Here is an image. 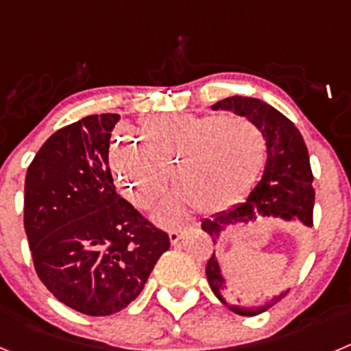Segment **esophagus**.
<instances>
[{
    "label": "esophagus",
    "mask_w": 351,
    "mask_h": 351,
    "mask_svg": "<svg viewBox=\"0 0 351 351\" xmlns=\"http://www.w3.org/2000/svg\"><path fill=\"white\" fill-rule=\"evenodd\" d=\"M182 237V232L181 230H170L169 232V239L172 244H178Z\"/></svg>",
    "instance_id": "34e87169"
}]
</instances>
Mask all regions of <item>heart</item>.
<instances>
[{"mask_svg": "<svg viewBox=\"0 0 351 351\" xmlns=\"http://www.w3.org/2000/svg\"><path fill=\"white\" fill-rule=\"evenodd\" d=\"M136 138L121 132L110 147L119 190L138 209H149L176 184L198 210L216 213L239 202L258 179L267 160V138L256 123L225 114L163 116L141 123ZM187 198H173L154 213L165 226L182 223Z\"/></svg>", "mask_w": 351, "mask_h": 351, "instance_id": "heart-1", "label": "heart"}]
</instances>
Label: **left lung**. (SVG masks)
Returning <instances> with one entry per match:
<instances>
[{
	"label": "left lung",
	"mask_w": 351,
	"mask_h": 351,
	"mask_svg": "<svg viewBox=\"0 0 351 351\" xmlns=\"http://www.w3.org/2000/svg\"><path fill=\"white\" fill-rule=\"evenodd\" d=\"M213 110H230L237 116L256 123L267 138V161L262 179L250 191L246 200L232 209L214 214L213 218L204 219L202 230H206L213 239H218L226 226L255 221L256 216L300 221L306 226H313V207H315L313 172L309 165L308 147L295 125L280 110H276L274 107L258 98H250V96L225 98L214 104ZM206 274L214 295L230 311L241 316H255L267 311L290 290V288L281 290L280 293L260 302L243 304L241 300H235L232 297L230 283L226 281V276L221 272V265L214 253L207 262Z\"/></svg>",
	"instance_id": "8db88e82"
}]
</instances>
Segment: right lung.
I'll return each mask as SVG.
<instances>
[{"label":"right lung","instance_id":"right-lung-1","mask_svg":"<svg viewBox=\"0 0 351 351\" xmlns=\"http://www.w3.org/2000/svg\"><path fill=\"white\" fill-rule=\"evenodd\" d=\"M119 114H98L58 130L27 167L24 228L36 274L56 299L82 315L107 316L138 297L170 247L117 195L108 169Z\"/></svg>","mask_w":351,"mask_h":351}]
</instances>
